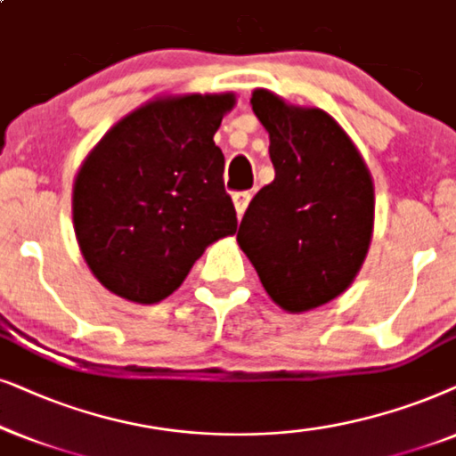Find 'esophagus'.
<instances>
[{"label":"esophagus","mask_w":456,"mask_h":456,"mask_svg":"<svg viewBox=\"0 0 456 456\" xmlns=\"http://www.w3.org/2000/svg\"><path fill=\"white\" fill-rule=\"evenodd\" d=\"M250 191H238L233 193V206H235V212H238V218L244 216V212L248 208V204H250Z\"/></svg>","instance_id":"34e87169"}]
</instances>
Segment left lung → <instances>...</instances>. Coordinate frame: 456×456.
Instances as JSON below:
<instances>
[{"label": "left lung", "mask_w": 456, "mask_h": 456, "mask_svg": "<svg viewBox=\"0 0 456 456\" xmlns=\"http://www.w3.org/2000/svg\"><path fill=\"white\" fill-rule=\"evenodd\" d=\"M275 179L252 198L238 244L277 306L306 313L344 294L365 263L375 191L361 151L319 108L252 91Z\"/></svg>", "instance_id": "left-lung-1"}]
</instances>
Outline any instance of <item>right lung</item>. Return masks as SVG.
<instances>
[{
  "label": "right lung",
  "instance_id": "add662e5",
  "mask_svg": "<svg viewBox=\"0 0 456 456\" xmlns=\"http://www.w3.org/2000/svg\"><path fill=\"white\" fill-rule=\"evenodd\" d=\"M235 95L185 94L145 102L83 160L72 223L85 263L120 298L156 305L183 283L206 248L233 235L215 145Z\"/></svg>",
  "mask_w": 456,
  "mask_h": 456
}]
</instances>
